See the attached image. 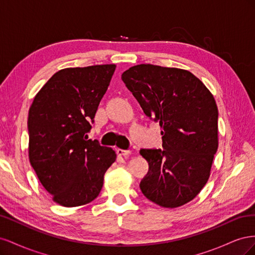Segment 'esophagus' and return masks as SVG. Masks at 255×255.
I'll return each mask as SVG.
<instances>
[{"mask_svg":"<svg viewBox=\"0 0 255 255\" xmlns=\"http://www.w3.org/2000/svg\"><path fill=\"white\" fill-rule=\"evenodd\" d=\"M117 153H118V155H120V156H128V155H129L130 153V151H128V150H122V149H118L117 150Z\"/></svg>","mask_w":255,"mask_h":255,"instance_id":"obj_1","label":"esophagus"}]
</instances>
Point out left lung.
<instances>
[{
  "instance_id": "obj_1",
  "label": "left lung",
  "mask_w": 255,
  "mask_h": 255,
  "mask_svg": "<svg viewBox=\"0 0 255 255\" xmlns=\"http://www.w3.org/2000/svg\"><path fill=\"white\" fill-rule=\"evenodd\" d=\"M143 113L159 122L163 148L141 149L149 171L140 182L143 196L174 208L196 198L211 174L218 149V109L211 91L183 69L150 64L121 75Z\"/></svg>"
}]
</instances>
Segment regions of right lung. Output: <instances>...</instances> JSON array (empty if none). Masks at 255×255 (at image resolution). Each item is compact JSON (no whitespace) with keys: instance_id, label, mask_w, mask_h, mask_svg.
Listing matches in <instances>:
<instances>
[{"instance_id":"right-lung-1","label":"right lung","mask_w":255,"mask_h":255,"mask_svg":"<svg viewBox=\"0 0 255 255\" xmlns=\"http://www.w3.org/2000/svg\"><path fill=\"white\" fill-rule=\"evenodd\" d=\"M116 65L59 70L43 85L29 107V163L54 202L87 204L99 196L115 151L87 139L100 101Z\"/></svg>"}]
</instances>
